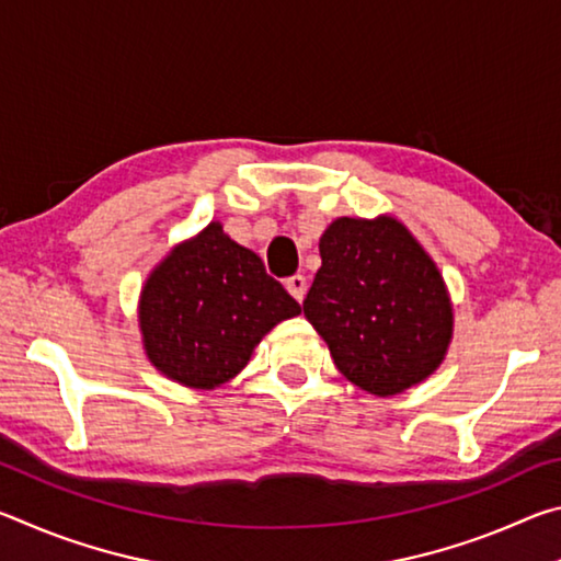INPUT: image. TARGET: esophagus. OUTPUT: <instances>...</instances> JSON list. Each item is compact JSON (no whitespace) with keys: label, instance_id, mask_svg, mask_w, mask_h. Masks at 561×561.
<instances>
[{"label":"esophagus","instance_id":"esophagus-1","mask_svg":"<svg viewBox=\"0 0 561 561\" xmlns=\"http://www.w3.org/2000/svg\"><path fill=\"white\" fill-rule=\"evenodd\" d=\"M284 287H287V291L291 294L294 299L301 301L304 294H307V279H304L301 274H294V277H289L287 282H284Z\"/></svg>","mask_w":561,"mask_h":561}]
</instances>
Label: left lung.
<instances>
[{"mask_svg":"<svg viewBox=\"0 0 561 561\" xmlns=\"http://www.w3.org/2000/svg\"><path fill=\"white\" fill-rule=\"evenodd\" d=\"M304 317L341 374L388 398L438 371L453 341V301L423 244L391 215L336 217Z\"/></svg>","mask_w":561,"mask_h":561,"instance_id":"left-lung-1","label":"left lung"}]
</instances>
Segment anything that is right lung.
Wrapping results in <instances>:
<instances>
[{"label": "right lung", "instance_id": "right-lung-1", "mask_svg": "<svg viewBox=\"0 0 561 561\" xmlns=\"http://www.w3.org/2000/svg\"><path fill=\"white\" fill-rule=\"evenodd\" d=\"M299 311L257 254L213 220L148 274L138 327L146 356L160 374L185 388L213 391L242 371L279 321Z\"/></svg>", "mask_w": 561, "mask_h": 561}]
</instances>
